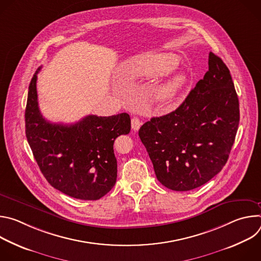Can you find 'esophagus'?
Returning a JSON list of instances; mask_svg holds the SVG:
<instances>
[{
    "label": "esophagus",
    "instance_id": "34e87169",
    "mask_svg": "<svg viewBox=\"0 0 261 261\" xmlns=\"http://www.w3.org/2000/svg\"><path fill=\"white\" fill-rule=\"evenodd\" d=\"M131 126H132V129H133L134 131H138L139 128H140V126H141L140 120H139L137 117L132 118V120H131Z\"/></svg>",
    "mask_w": 261,
    "mask_h": 261
}]
</instances>
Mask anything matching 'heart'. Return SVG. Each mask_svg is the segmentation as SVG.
Segmentation results:
<instances>
[{"instance_id":"heart-1","label":"heart","mask_w":261,"mask_h":261,"mask_svg":"<svg viewBox=\"0 0 261 261\" xmlns=\"http://www.w3.org/2000/svg\"><path fill=\"white\" fill-rule=\"evenodd\" d=\"M177 65V59L172 55L157 54L146 56L132 66L133 76L140 80L156 79L171 71ZM187 83L185 73H176L165 80L157 89L156 97L163 105L173 103Z\"/></svg>"}]
</instances>
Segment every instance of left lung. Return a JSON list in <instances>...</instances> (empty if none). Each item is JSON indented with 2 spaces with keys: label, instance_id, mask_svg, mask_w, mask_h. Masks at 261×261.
<instances>
[{
  "label": "left lung",
  "instance_id": "8db88e82",
  "mask_svg": "<svg viewBox=\"0 0 261 261\" xmlns=\"http://www.w3.org/2000/svg\"><path fill=\"white\" fill-rule=\"evenodd\" d=\"M240 123L229 69L210 53L208 71L170 114L144 123L138 135L158 180L173 191L200 187L227 162Z\"/></svg>",
  "mask_w": 261,
  "mask_h": 261
}]
</instances>
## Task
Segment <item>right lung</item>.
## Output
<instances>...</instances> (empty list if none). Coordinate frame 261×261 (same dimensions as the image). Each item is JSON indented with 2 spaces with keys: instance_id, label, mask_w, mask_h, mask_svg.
Here are the masks:
<instances>
[{
  "instance_id": "add662e5",
  "label": "right lung",
  "mask_w": 261,
  "mask_h": 261,
  "mask_svg": "<svg viewBox=\"0 0 261 261\" xmlns=\"http://www.w3.org/2000/svg\"><path fill=\"white\" fill-rule=\"evenodd\" d=\"M29 86L25 135L41 172L54 188L73 198L97 200L117 180L114 142L128 134L131 120L123 113L111 117L90 115L75 124H55L39 110L37 74Z\"/></svg>"
}]
</instances>
